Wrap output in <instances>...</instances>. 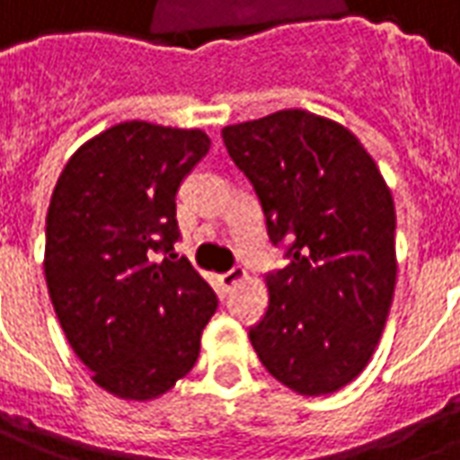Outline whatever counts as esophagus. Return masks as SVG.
Here are the masks:
<instances>
[{
    "mask_svg": "<svg viewBox=\"0 0 460 460\" xmlns=\"http://www.w3.org/2000/svg\"><path fill=\"white\" fill-rule=\"evenodd\" d=\"M246 279V270L243 269H231L226 270V273H221L219 276V283L224 286V288H231L234 283H239V280Z\"/></svg>",
    "mask_w": 460,
    "mask_h": 460,
    "instance_id": "34e87169",
    "label": "esophagus"
}]
</instances>
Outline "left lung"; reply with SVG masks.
I'll return each instance as SVG.
<instances>
[{"instance_id":"left-lung-1","label":"left lung","mask_w":460,"mask_h":460,"mask_svg":"<svg viewBox=\"0 0 460 460\" xmlns=\"http://www.w3.org/2000/svg\"><path fill=\"white\" fill-rule=\"evenodd\" d=\"M256 190L286 269L266 276L269 310L249 330L270 375L303 396L332 394L369 362L396 283L392 191L345 125L279 111L221 130Z\"/></svg>"}]
</instances>
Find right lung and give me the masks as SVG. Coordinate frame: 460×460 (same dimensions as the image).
<instances>
[{
  "instance_id": "1",
  "label": "right lung",
  "mask_w": 460,
  "mask_h": 460,
  "mask_svg": "<svg viewBox=\"0 0 460 460\" xmlns=\"http://www.w3.org/2000/svg\"><path fill=\"white\" fill-rule=\"evenodd\" d=\"M209 145L201 130L118 122L71 155L51 194L44 276L56 318L95 385L128 402L157 399L190 372L219 305L172 253L174 197Z\"/></svg>"
}]
</instances>
